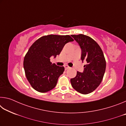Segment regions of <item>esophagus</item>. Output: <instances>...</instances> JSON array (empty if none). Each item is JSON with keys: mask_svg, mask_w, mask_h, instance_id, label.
Instances as JSON below:
<instances>
[{"mask_svg": "<svg viewBox=\"0 0 126 126\" xmlns=\"http://www.w3.org/2000/svg\"><path fill=\"white\" fill-rule=\"evenodd\" d=\"M64 68H65V70H67V69H69V68H70V67L68 65H64Z\"/></svg>", "mask_w": 126, "mask_h": 126, "instance_id": "obj_1", "label": "esophagus"}]
</instances>
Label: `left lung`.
<instances>
[{
	"label": "left lung",
	"instance_id": "8db88e82",
	"mask_svg": "<svg viewBox=\"0 0 126 126\" xmlns=\"http://www.w3.org/2000/svg\"><path fill=\"white\" fill-rule=\"evenodd\" d=\"M82 49L81 59L87 61L83 73L77 72L72 78V86L83 94L92 92L101 84L106 71V62L103 51L92 38L84 34L71 35Z\"/></svg>",
	"mask_w": 126,
	"mask_h": 126
}]
</instances>
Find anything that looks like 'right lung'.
<instances>
[{
	"label": "right lung",
	"instance_id": "1",
	"mask_svg": "<svg viewBox=\"0 0 126 126\" xmlns=\"http://www.w3.org/2000/svg\"><path fill=\"white\" fill-rule=\"evenodd\" d=\"M73 40L69 35L50 34L40 37L31 46L23 65L27 79L35 91L45 93L55 87L64 67L52 64L50 58L52 55L55 58L66 43Z\"/></svg>",
	"mask_w": 126,
	"mask_h": 126
}]
</instances>
